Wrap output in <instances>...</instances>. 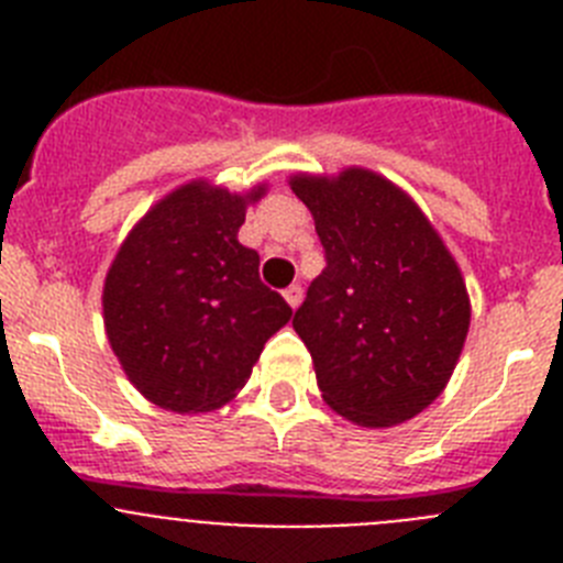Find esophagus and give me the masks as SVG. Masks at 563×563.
<instances>
[{"mask_svg": "<svg viewBox=\"0 0 563 563\" xmlns=\"http://www.w3.org/2000/svg\"><path fill=\"white\" fill-rule=\"evenodd\" d=\"M285 298H287V305H290L292 310H296V307L301 305V298H305V290H301V285H290L285 290Z\"/></svg>", "mask_w": 563, "mask_h": 563, "instance_id": "esophagus-1", "label": "esophagus"}]
</instances>
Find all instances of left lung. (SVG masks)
I'll return each mask as SVG.
<instances>
[{
  "mask_svg": "<svg viewBox=\"0 0 563 563\" xmlns=\"http://www.w3.org/2000/svg\"><path fill=\"white\" fill-rule=\"evenodd\" d=\"M327 267L292 316L318 389L357 426H397L445 389L467 324L465 282L420 208L380 174L292 177Z\"/></svg>",
  "mask_w": 563,
  "mask_h": 563,
  "instance_id": "1",
  "label": "left lung"
}]
</instances>
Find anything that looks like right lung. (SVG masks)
<instances>
[{
  "mask_svg": "<svg viewBox=\"0 0 563 563\" xmlns=\"http://www.w3.org/2000/svg\"><path fill=\"white\" fill-rule=\"evenodd\" d=\"M247 197L188 183L143 217L103 285L112 352L143 397L177 415L220 409L290 321L262 285L258 253L236 239Z\"/></svg>",
  "mask_w": 563,
  "mask_h": 563,
  "instance_id": "add662e5",
  "label": "right lung"
}]
</instances>
